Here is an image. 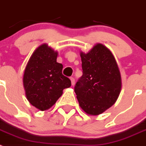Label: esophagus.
Returning a JSON list of instances; mask_svg holds the SVG:
<instances>
[{"label": "esophagus", "mask_w": 146, "mask_h": 146, "mask_svg": "<svg viewBox=\"0 0 146 146\" xmlns=\"http://www.w3.org/2000/svg\"><path fill=\"white\" fill-rule=\"evenodd\" d=\"M71 82H72V86H74V83H75V80H74V77H71Z\"/></svg>", "instance_id": "34e87169"}]
</instances>
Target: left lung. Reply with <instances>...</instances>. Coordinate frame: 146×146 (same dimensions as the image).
Masks as SVG:
<instances>
[{
	"instance_id": "1",
	"label": "left lung",
	"mask_w": 146,
	"mask_h": 146,
	"mask_svg": "<svg viewBox=\"0 0 146 146\" xmlns=\"http://www.w3.org/2000/svg\"><path fill=\"white\" fill-rule=\"evenodd\" d=\"M82 75L74 86L80 106L97 115L115 104L121 89V78L111 52L97 44L88 53L81 52Z\"/></svg>"
}]
</instances>
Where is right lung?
<instances>
[{
	"instance_id": "right-lung-1",
	"label": "right lung",
	"mask_w": 146,
	"mask_h": 146,
	"mask_svg": "<svg viewBox=\"0 0 146 146\" xmlns=\"http://www.w3.org/2000/svg\"><path fill=\"white\" fill-rule=\"evenodd\" d=\"M57 55L47 44L41 45L32 54L24 72L27 99L42 111L55 104L63 90L72 85L70 79L62 74L63 65L56 61Z\"/></svg>"
}]
</instances>
